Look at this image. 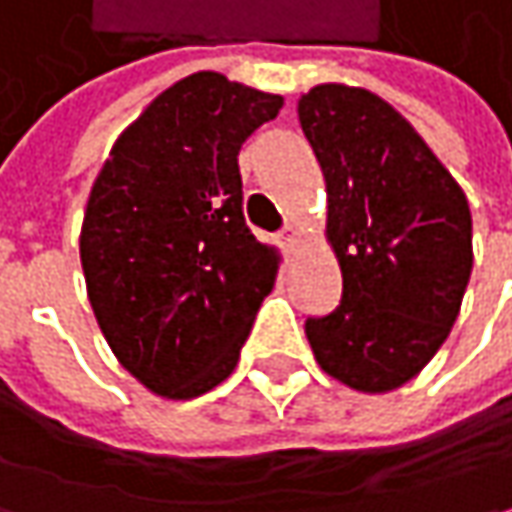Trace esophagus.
Returning <instances> with one entry per match:
<instances>
[{"label":"esophagus","mask_w":512,"mask_h":512,"mask_svg":"<svg viewBox=\"0 0 512 512\" xmlns=\"http://www.w3.org/2000/svg\"><path fill=\"white\" fill-rule=\"evenodd\" d=\"M295 243H298V231H295V228L289 226V228H286V231H284V234H281V246H286V249H292Z\"/></svg>","instance_id":"obj_1"}]
</instances>
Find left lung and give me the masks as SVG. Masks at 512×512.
Instances as JSON below:
<instances>
[{"instance_id": "left-lung-1", "label": "left lung", "mask_w": 512, "mask_h": 512, "mask_svg": "<svg viewBox=\"0 0 512 512\" xmlns=\"http://www.w3.org/2000/svg\"><path fill=\"white\" fill-rule=\"evenodd\" d=\"M298 121L327 185L324 237L342 304L304 330L318 368L362 394L420 374L461 313L472 214L461 185L406 118L362 86L318 83Z\"/></svg>"}]
</instances>
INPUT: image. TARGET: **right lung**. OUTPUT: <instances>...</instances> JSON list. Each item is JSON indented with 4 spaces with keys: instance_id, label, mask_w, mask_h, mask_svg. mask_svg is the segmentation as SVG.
Instances as JSON below:
<instances>
[{
    "instance_id": "1",
    "label": "right lung",
    "mask_w": 512,
    "mask_h": 512,
    "mask_svg": "<svg viewBox=\"0 0 512 512\" xmlns=\"http://www.w3.org/2000/svg\"><path fill=\"white\" fill-rule=\"evenodd\" d=\"M281 95L196 72L115 138L86 202L80 266L106 345L162 400L217 388L281 255L243 220L237 153Z\"/></svg>"
}]
</instances>
